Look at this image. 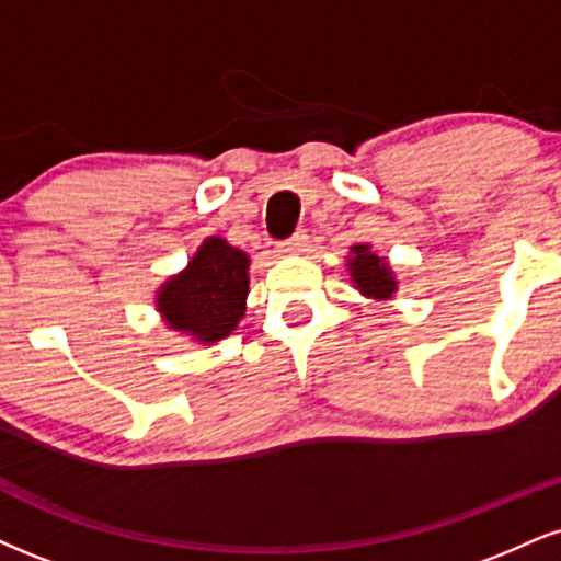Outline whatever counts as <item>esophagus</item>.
Listing matches in <instances>:
<instances>
[{
    "mask_svg": "<svg viewBox=\"0 0 561 561\" xmlns=\"http://www.w3.org/2000/svg\"><path fill=\"white\" fill-rule=\"evenodd\" d=\"M306 245H308V234L300 229V232H295L293 238L279 242V253H289V255L302 253V251H306Z\"/></svg>",
    "mask_w": 561,
    "mask_h": 561,
    "instance_id": "1",
    "label": "esophagus"
}]
</instances>
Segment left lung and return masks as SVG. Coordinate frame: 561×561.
<instances>
[{
    "label": "left lung",
    "instance_id": "left-lung-1",
    "mask_svg": "<svg viewBox=\"0 0 561 561\" xmlns=\"http://www.w3.org/2000/svg\"><path fill=\"white\" fill-rule=\"evenodd\" d=\"M353 259H350V272H353V282L360 287L363 295H370L376 300L391 298L397 289L394 276H391L387 261L379 259L376 253L368 251V245H355Z\"/></svg>",
    "mask_w": 561,
    "mask_h": 561
}]
</instances>
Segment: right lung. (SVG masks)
<instances>
[{"instance_id":"right-lung-1","label":"right lung","mask_w":561,"mask_h":561,"mask_svg":"<svg viewBox=\"0 0 561 561\" xmlns=\"http://www.w3.org/2000/svg\"><path fill=\"white\" fill-rule=\"evenodd\" d=\"M248 298V255L208 238L187 268L159 289L157 306L178 332L216 342L238 327Z\"/></svg>"}]
</instances>
